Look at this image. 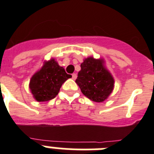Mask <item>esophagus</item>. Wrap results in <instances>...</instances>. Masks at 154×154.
<instances>
[{"instance_id":"1","label":"esophagus","mask_w":154,"mask_h":154,"mask_svg":"<svg viewBox=\"0 0 154 154\" xmlns=\"http://www.w3.org/2000/svg\"><path fill=\"white\" fill-rule=\"evenodd\" d=\"M76 78H77V74H72V79H73V80H76Z\"/></svg>"}]
</instances>
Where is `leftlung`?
I'll return each mask as SVG.
<instances>
[{"mask_svg": "<svg viewBox=\"0 0 154 154\" xmlns=\"http://www.w3.org/2000/svg\"><path fill=\"white\" fill-rule=\"evenodd\" d=\"M75 82L84 96L94 102H103L114 87V79L104 67L103 59H84Z\"/></svg>", "mask_w": 154, "mask_h": 154, "instance_id": "left-lung-1", "label": "left lung"}]
</instances>
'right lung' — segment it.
Returning <instances> with one entry per match:
<instances>
[{"mask_svg": "<svg viewBox=\"0 0 154 154\" xmlns=\"http://www.w3.org/2000/svg\"><path fill=\"white\" fill-rule=\"evenodd\" d=\"M71 77L52 58L48 61H44L42 67L32 76L29 88L36 100L45 102L54 98L62 84Z\"/></svg>", "mask_w": 154, "mask_h": 154, "instance_id": "right-lung-1", "label": "right lung"}]
</instances>
